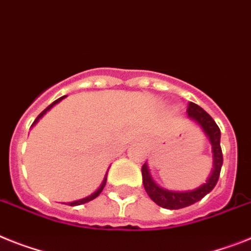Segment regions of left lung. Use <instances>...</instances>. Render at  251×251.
Here are the masks:
<instances>
[{
  "label": "left lung",
  "instance_id": "8db88e82",
  "mask_svg": "<svg viewBox=\"0 0 251 251\" xmlns=\"http://www.w3.org/2000/svg\"><path fill=\"white\" fill-rule=\"evenodd\" d=\"M186 112L190 119L197 121L201 126V129L204 130V132L209 138L212 149H213L212 151H213L214 168L212 175H210V177L208 178L205 184L195 189V190L181 193V191H168L158 186L153 181V178L151 177V174H149L147 165L143 166L142 175L145 191H147L149 198L155 204H158L162 208H167V209H181V208L189 207L191 204L201 201L208 193L213 190L214 186L218 182L221 168H222L223 163L222 149H221V130L218 125L201 107H199L195 103L189 102Z\"/></svg>",
  "mask_w": 251,
  "mask_h": 251
}]
</instances>
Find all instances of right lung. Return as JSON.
Segmentation results:
<instances>
[{
  "label": "right lung",
  "instance_id": "right-lung-1",
  "mask_svg": "<svg viewBox=\"0 0 251 251\" xmlns=\"http://www.w3.org/2000/svg\"><path fill=\"white\" fill-rule=\"evenodd\" d=\"M65 97H66V96H64V97H61V98H58V100H54V102H53V103H52V104H50V106H48V107H47V108L44 109V111H42V112H41V113H39V115H38V117H37V119H35V120H34V122H33V125H34L35 122H38V120L41 119L42 116H43V115H44V113L47 112L48 109H50V108H52V107H53V106H54V104H56V103H58V102H60V100H64ZM33 125H31V126H33ZM106 181H107V176H106V177H104V180H103L102 185H100V189H98V190H97V191H96V193H93V194H92V195H89V197H86V198H84V199H80V201H71V203H69V204H70V205H80V204L88 203V201H93V199H96V198H97V197H98V195H100V193H102V190H103V187H104V185H106Z\"/></svg>",
  "mask_w": 251,
  "mask_h": 251
}]
</instances>
